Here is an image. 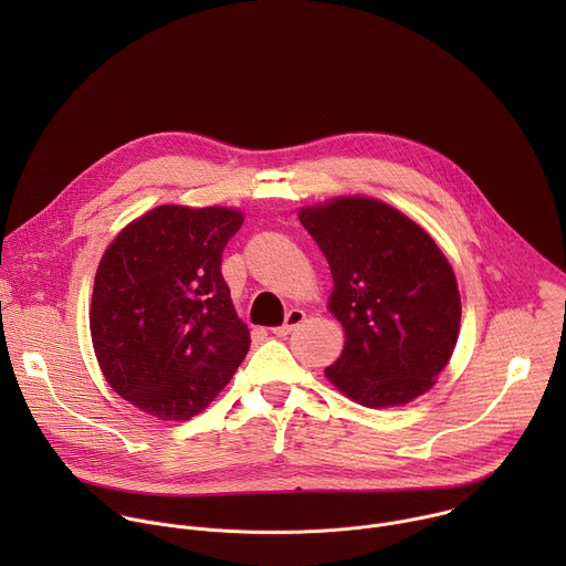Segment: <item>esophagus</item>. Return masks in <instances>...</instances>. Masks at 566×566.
I'll use <instances>...</instances> for the list:
<instances>
[{"label":"esophagus","instance_id":"obj_1","mask_svg":"<svg viewBox=\"0 0 566 566\" xmlns=\"http://www.w3.org/2000/svg\"><path fill=\"white\" fill-rule=\"evenodd\" d=\"M304 317H306V313L302 311V308H291L289 313H286V317H284V325L282 327H275V329H271L275 336H289L293 329H297L302 322H304Z\"/></svg>","mask_w":566,"mask_h":566}]
</instances>
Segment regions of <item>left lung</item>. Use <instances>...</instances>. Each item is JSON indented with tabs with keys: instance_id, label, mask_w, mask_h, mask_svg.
I'll return each mask as SVG.
<instances>
[{
	"instance_id": "obj_1",
	"label": "left lung",
	"mask_w": 566,
	"mask_h": 566,
	"mask_svg": "<svg viewBox=\"0 0 566 566\" xmlns=\"http://www.w3.org/2000/svg\"><path fill=\"white\" fill-rule=\"evenodd\" d=\"M300 223L325 253L329 311L345 329L329 382L365 408H398L432 389L461 325L454 271L408 214L363 195L302 206Z\"/></svg>"
}]
</instances>
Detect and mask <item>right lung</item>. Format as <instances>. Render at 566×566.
I'll return each mask as SVG.
<instances>
[{
	"label": "right lung",
	"mask_w": 566,
	"mask_h": 566,
	"mask_svg": "<svg viewBox=\"0 0 566 566\" xmlns=\"http://www.w3.org/2000/svg\"><path fill=\"white\" fill-rule=\"evenodd\" d=\"M244 223L226 206L166 203L129 221L94 280L90 332L109 387L158 421H188L230 382L251 347L221 277Z\"/></svg>",
	"instance_id": "obj_1"
}]
</instances>
